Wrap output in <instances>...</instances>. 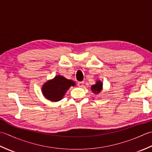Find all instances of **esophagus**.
Instances as JSON below:
<instances>
[{
	"label": "esophagus",
	"mask_w": 152,
	"mask_h": 152,
	"mask_svg": "<svg viewBox=\"0 0 152 152\" xmlns=\"http://www.w3.org/2000/svg\"><path fill=\"white\" fill-rule=\"evenodd\" d=\"M84 85V82L83 81H79L77 83V86H79V87H82Z\"/></svg>",
	"instance_id": "obj_1"
}]
</instances>
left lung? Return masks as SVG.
<instances>
[{
  "mask_svg": "<svg viewBox=\"0 0 152 152\" xmlns=\"http://www.w3.org/2000/svg\"><path fill=\"white\" fill-rule=\"evenodd\" d=\"M102 88V83H101V81H97L96 84L92 86L91 90L92 92H94V93L98 94L101 91Z\"/></svg>",
  "mask_w": 152,
  "mask_h": 152,
  "instance_id": "left-lung-1",
  "label": "left lung"
}]
</instances>
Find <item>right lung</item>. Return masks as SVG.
<instances>
[{"label": "right lung", "instance_id": "1", "mask_svg": "<svg viewBox=\"0 0 152 152\" xmlns=\"http://www.w3.org/2000/svg\"><path fill=\"white\" fill-rule=\"evenodd\" d=\"M75 85V82L68 80L64 77L58 75L54 79L46 82L42 88V93L49 100L57 102L63 98L66 91L71 86Z\"/></svg>", "mask_w": 152, "mask_h": 152}]
</instances>
